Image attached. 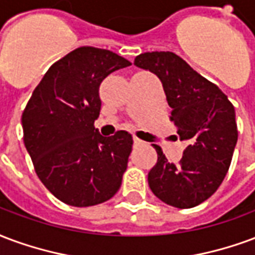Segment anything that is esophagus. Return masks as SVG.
<instances>
[{
    "label": "esophagus",
    "instance_id": "obj_1",
    "mask_svg": "<svg viewBox=\"0 0 255 255\" xmlns=\"http://www.w3.org/2000/svg\"><path fill=\"white\" fill-rule=\"evenodd\" d=\"M133 141H134V144H141L142 142L138 137H133Z\"/></svg>",
    "mask_w": 255,
    "mask_h": 255
}]
</instances>
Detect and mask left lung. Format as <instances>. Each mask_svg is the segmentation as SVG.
Returning a JSON list of instances; mask_svg holds the SVG:
<instances>
[{
  "label": "left lung",
  "mask_w": 255,
  "mask_h": 255,
  "mask_svg": "<svg viewBox=\"0 0 255 255\" xmlns=\"http://www.w3.org/2000/svg\"><path fill=\"white\" fill-rule=\"evenodd\" d=\"M134 65L160 79L171 121L187 141L181 161L170 163L159 145L157 163L148 172L152 193L167 205H200L222 185L238 141L235 109L222 89L171 51L137 55Z\"/></svg>",
  "instance_id": "obj_1"
}]
</instances>
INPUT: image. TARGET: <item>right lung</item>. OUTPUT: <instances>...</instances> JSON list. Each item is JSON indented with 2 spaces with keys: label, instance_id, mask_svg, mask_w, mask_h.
<instances>
[{
  "label": "right lung",
  "instance_id": "right-lung-1",
  "mask_svg": "<svg viewBox=\"0 0 255 255\" xmlns=\"http://www.w3.org/2000/svg\"><path fill=\"white\" fill-rule=\"evenodd\" d=\"M130 62L110 50L79 47L51 65L33 89L21 125L36 175L59 201L92 206L120 190L133 138L95 129L102 81Z\"/></svg>",
  "mask_w": 255,
  "mask_h": 255
}]
</instances>
